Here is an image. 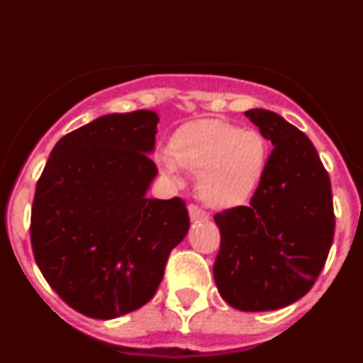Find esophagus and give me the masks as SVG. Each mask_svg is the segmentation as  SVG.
I'll return each instance as SVG.
<instances>
[{
    "label": "esophagus",
    "instance_id": "esophagus-1",
    "mask_svg": "<svg viewBox=\"0 0 363 363\" xmlns=\"http://www.w3.org/2000/svg\"><path fill=\"white\" fill-rule=\"evenodd\" d=\"M189 216H191L192 221H198V220H209V214L201 211L198 205H189Z\"/></svg>",
    "mask_w": 363,
    "mask_h": 363
}]
</instances>
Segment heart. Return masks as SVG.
<instances>
[{
	"instance_id": "obj_1",
	"label": "heart",
	"mask_w": 363,
	"mask_h": 363,
	"mask_svg": "<svg viewBox=\"0 0 363 363\" xmlns=\"http://www.w3.org/2000/svg\"><path fill=\"white\" fill-rule=\"evenodd\" d=\"M267 142L258 130L221 120L189 123L174 134L171 150L158 154L160 169L178 182L179 165L198 172V196L211 207H233L251 196L267 163Z\"/></svg>"
}]
</instances>
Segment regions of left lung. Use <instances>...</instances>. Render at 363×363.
<instances>
[{
    "label": "left lung",
    "instance_id": "1",
    "mask_svg": "<svg viewBox=\"0 0 363 363\" xmlns=\"http://www.w3.org/2000/svg\"><path fill=\"white\" fill-rule=\"evenodd\" d=\"M245 116L272 143L251 205L214 216V281L234 309L274 311L306 296L335 236L331 179L306 134L265 108Z\"/></svg>",
    "mask_w": 363,
    "mask_h": 363
}]
</instances>
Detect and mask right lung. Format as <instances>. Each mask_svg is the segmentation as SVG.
I'll return each mask as SVG.
<instances>
[{
  "mask_svg": "<svg viewBox=\"0 0 363 363\" xmlns=\"http://www.w3.org/2000/svg\"><path fill=\"white\" fill-rule=\"evenodd\" d=\"M158 114H107L54 145L36 185L30 243L41 274L67 306L111 320L156 294L185 238V201L147 198Z\"/></svg>",
  "mask_w": 363,
  "mask_h": 363,
  "instance_id": "obj_1",
  "label": "right lung"
}]
</instances>
